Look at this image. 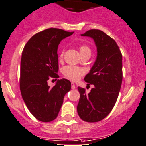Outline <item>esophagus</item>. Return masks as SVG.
<instances>
[{"instance_id":"34e87169","label":"esophagus","mask_w":146,"mask_h":146,"mask_svg":"<svg viewBox=\"0 0 146 146\" xmlns=\"http://www.w3.org/2000/svg\"><path fill=\"white\" fill-rule=\"evenodd\" d=\"M71 88L72 89H74V88H76V85H75L74 83H71Z\"/></svg>"}]
</instances>
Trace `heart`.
Here are the masks:
<instances>
[{
  "instance_id": "obj_1",
  "label": "heart",
  "mask_w": 146,
  "mask_h": 146,
  "mask_svg": "<svg viewBox=\"0 0 146 146\" xmlns=\"http://www.w3.org/2000/svg\"><path fill=\"white\" fill-rule=\"evenodd\" d=\"M79 51L81 54L86 52H91V50L86 45H81L79 47ZM62 55H63V52H61L60 58H62ZM62 73L65 77H67L70 80L76 81L79 79L85 73V71L84 69L78 68V67L68 65V66H65L64 68L62 70Z\"/></svg>"
}]
</instances>
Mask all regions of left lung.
<instances>
[{
  "mask_svg": "<svg viewBox=\"0 0 146 146\" xmlns=\"http://www.w3.org/2000/svg\"><path fill=\"white\" fill-rule=\"evenodd\" d=\"M81 35L94 39L97 56L84 78L88 85L94 87L88 94L85 88L78 87L77 111L85 122H96L111 112L117 102L122 81V56L116 42L101 30H88Z\"/></svg>",
  "mask_w": 146,
  "mask_h": 146,
  "instance_id": "obj_1",
  "label": "left lung"
}]
</instances>
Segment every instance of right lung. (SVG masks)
<instances>
[{"instance_id": "add662e5", "label": "right lung", "mask_w": 146, "mask_h": 146, "mask_svg": "<svg viewBox=\"0 0 146 146\" xmlns=\"http://www.w3.org/2000/svg\"><path fill=\"white\" fill-rule=\"evenodd\" d=\"M73 34L60 29H47L34 35L23 50L20 68L21 94L31 114L41 122L56 119L64 96L71 88V83L65 78L58 80L52 88L47 81L50 78L59 77L58 45Z\"/></svg>"}]
</instances>
